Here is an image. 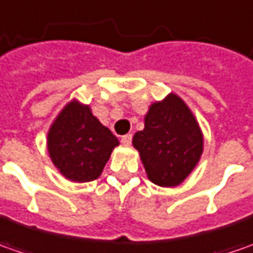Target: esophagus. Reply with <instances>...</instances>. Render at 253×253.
Instances as JSON below:
<instances>
[{
	"instance_id": "esophagus-1",
	"label": "esophagus",
	"mask_w": 253,
	"mask_h": 253,
	"mask_svg": "<svg viewBox=\"0 0 253 253\" xmlns=\"http://www.w3.org/2000/svg\"><path fill=\"white\" fill-rule=\"evenodd\" d=\"M131 138H133V136H131V134H125V136L122 137V143L128 146V144L131 143Z\"/></svg>"
}]
</instances>
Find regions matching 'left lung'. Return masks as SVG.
I'll return each mask as SVG.
<instances>
[{"mask_svg": "<svg viewBox=\"0 0 253 253\" xmlns=\"http://www.w3.org/2000/svg\"><path fill=\"white\" fill-rule=\"evenodd\" d=\"M148 178L160 187L181 184L203 154V133L191 110L177 94L153 103L144 130L133 137Z\"/></svg>", "mask_w": 253, "mask_h": 253, "instance_id": "8db88e82", "label": "left lung"}]
</instances>
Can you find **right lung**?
I'll use <instances>...</instances> for the list:
<instances>
[{"instance_id":"right-lung-1","label":"right lung","mask_w":253,"mask_h":253,"mask_svg":"<svg viewBox=\"0 0 253 253\" xmlns=\"http://www.w3.org/2000/svg\"><path fill=\"white\" fill-rule=\"evenodd\" d=\"M119 140L90 112L89 106L71 102L48 133V151L62 174L76 182L96 180Z\"/></svg>"}]
</instances>
